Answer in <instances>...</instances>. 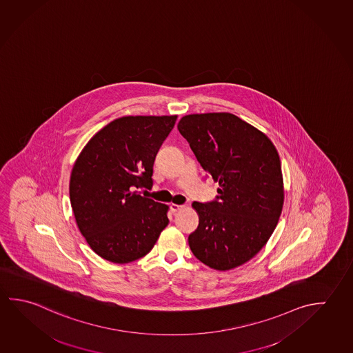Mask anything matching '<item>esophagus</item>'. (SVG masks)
Returning <instances> with one entry per match:
<instances>
[{"label": "esophagus", "instance_id": "obj_1", "mask_svg": "<svg viewBox=\"0 0 353 353\" xmlns=\"http://www.w3.org/2000/svg\"><path fill=\"white\" fill-rule=\"evenodd\" d=\"M183 208V205H181V204H171V212L172 213H176V212H179V210H182Z\"/></svg>", "mask_w": 353, "mask_h": 353}]
</instances>
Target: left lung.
<instances>
[{"label": "left lung", "instance_id": "1", "mask_svg": "<svg viewBox=\"0 0 353 353\" xmlns=\"http://www.w3.org/2000/svg\"><path fill=\"white\" fill-rule=\"evenodd\" d=\"M177 129L219 185L216 201L192 204L199 216L188 236L192 253L219 272L243 265L265 245L283 210L278 151L264 132L230 112L185 115Z\"/></svg>", "mask_w": 353, "mask_h": 353}]
</instances>
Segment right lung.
I'll return each mask as SVG.
<instances>
[{
    "mask_svg": "<svg viewBox=\"0 0 353 353\" xmlns=\"http://www.w3.org/2000/svg\"><path fill=\"white\" fill-rule=\"evenodd\" d=\"M177 115L123 117L94 135L70 174L75 222L103 259L126 264L154 248L168 227V205L140 196L152 187L155 157Z\"/></svg>",
    "mask_w": 353,
    "mask_h": 353,
    "instance_id": "obj_1",
    "label": "right lung"
}]
</instances>
